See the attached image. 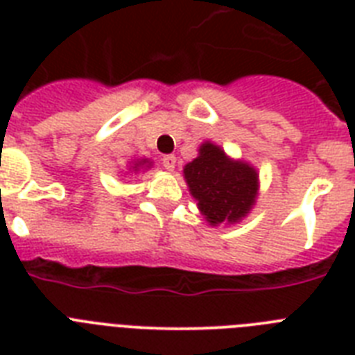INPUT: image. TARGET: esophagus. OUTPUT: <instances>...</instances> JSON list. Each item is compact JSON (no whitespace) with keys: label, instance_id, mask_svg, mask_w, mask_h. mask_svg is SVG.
<instances>
[{"label":"esophagus","instance_id":"obj_1","mask_svg":"<svg viewBox=\"0 0 355 355\" xmlns=\"http://www.w3.org/2000/svg\"><path fill=\"white\" fill-rule=\"evenodd\" d=\"M175 164H177V156H175V155H164V156H162V166L166 167V169H169V171H171L173 167H175Z\"/></svg>","mask_w":355,"mask_h":355}]
</instances>
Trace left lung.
<instances>
[{"label": "left lung", "instance_id": "obj_1", "mask_svg": "<svg viewBox=\"0 0 355 355\" xmlns=\"http://www.w3.org/2000/svg\"><path fill=\"white\" fill-rule=\"evenodd\" d=\"M184 177L210 225L239 221L252 208L258 191L252 167L228 160L214 144L200 145L199 156L184 167Z\"/></svg>", "mask_w": 355, "mask_h": 355}]
</instances>
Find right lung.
I'll return each instance as SVG.
<instances>
[{
  "label": "right lung",
  "instance_id": "add662e5",
  "mask_svg": "<svg viewBox=\"0 0 355 355\" xmlns=\"http://www.w3.org/2000/svg\"><path fill=\"white\" fill-rule=\"evenodd\" d=\"M134 167H138V164H136V166H134Z\"/></svg>",
  "mask_w": 355,
  "mask_h": 355
}]
</instances>
